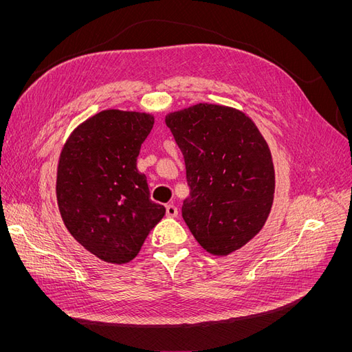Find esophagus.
I'll list each match as a JSON object with an SVG mask.
<instances>
[{
	"label": "esophagus",
	"mask_w": 352,
	"mask_h": 352,
	"mask_svg": "<svg viewBox=\"0 0 352 352\" xmlns=\"http://www.w3.org/2000/svg\"><path fill=\"white\" fill-rule=\"evenodd\" d=\"M166 212H167V217H176L177 216V208L175 204H167L166 206Z\"/></svg>",
	"instance_id": "1"
}]
</instances>
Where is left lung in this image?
<instances>
[{"instance_id": "obj_1", "label": "left lung", "mask_w": 352, "mask_h": 352, "mask_svg": "<svg viewBox=\"0 0 352 352\" xmlns=\"http://www.w3.org/2000/svg\"><path fill=\"white\" fill-rule=\"evenodd\" d=\"M164 120L185 157V223L207 252H235L270 214L274 167L267 142L250 116L228 105L199 102Z\"/></svg>"}]
</instances>
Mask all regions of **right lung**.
Listing matches in <instances>:
<instances>
[{"mask_svg":"<svg viewBox=\"0 0 352 352\" xmlns=\"http://www.w3.org/2000/svg\"><path fill=\"white\" fill-rule=\"evenodd\" d=\"M154 114L109 109L74 127L61 148L56 194L63 223L102 261L133 260L166 214L136 167Z\"/></svg>","mask_w":352,"mask_h":352,"instance_id":"right-lung-1","label":"right lung"}]
</instances>
